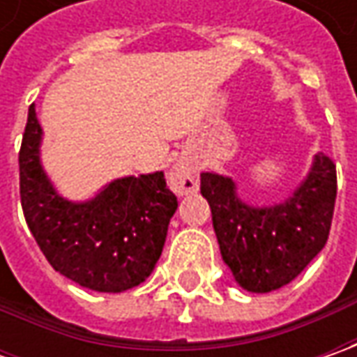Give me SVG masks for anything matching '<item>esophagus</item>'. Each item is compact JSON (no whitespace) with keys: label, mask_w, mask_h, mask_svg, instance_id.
<instances>
[{"label":"esophagus","mask_w":357,"mask_h":357,"mask_svg":"<svg viewBox=\"0 0 357 357\" xmlns=\"http://www.w3.org/2000/svg\"><path fill=\"white\" fill-rule=\"evenodd\" d=\"M169 186L176 195H190L199 190V171L192 162L178 160L169 172Z\"/></svg>","instance_id":"esophagus-1"}]
</instances>
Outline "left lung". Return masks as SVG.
Masks as SVG:
<instances>
[{"label":"left lung","mask_w":357,"mask_h":357,"mask_svg":"<svg viewBox=\"0 0 357 357\" xmlns=\"http://www.w3.org/2000/svg\"><path fill=\"white\" fill-rule=\"evenodd\" d=\"M336 165L314 155L306 178L278 204L252 206L230 176L200 174L225 264L248 292L266 294L290 284L328 240L336 204Z\"/></svg>","instance_id":"left-lung-1"}]
</instances>
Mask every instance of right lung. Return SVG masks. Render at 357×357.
Listing matches in <instances>:
<instances>
[{"mask_svg":"<svg viewBox=\"0 0 357 357\" xmlns=\"http://www.w3.org/2000/svg\"><path fill=\"white\" fill-rule=\"evenodd\" d=\"M43 129L29 107L20 151V195L27 227L59 274L95 292H125L160 258L178 202L162 171L123 176L93 199L67 200L41 165Z\"/></svg>","mask_w":357,"mask_h":357,"instance_id":"right-lung-1","label":"right lung"}]
</instances>
